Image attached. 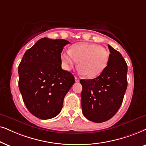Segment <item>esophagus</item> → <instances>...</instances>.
<instances>
[{
  "label": "esophagus",
  "mask_w": 146,
  "mask_h": 146,
  "mask_svg": "<svg viewBox=\"0 0 146 146\" xmlns=\"http://www.w3.org/2000/svg\"><path fill=\"white\" fill-rule=\"evenodd\" d=\"M75 82H79V79L78 78V77H75Z\"/></svg>",
  "instance_id": "1"
}]
</instances>
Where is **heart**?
<instances>
[{
    "instance_id": "heart-1",
    "label": "heart",
    "mask_w": 146,
    "mask_h": 146,
    "mask_svg": "<svg viewBox=\"0 0 146 146\" xmlns=\"http://www.w3.org/2000/svg\"><path fill=\"white\" fill-rule=\"evenodd\" d=\"M63 68L70 70L78 61L79 71L88 78L100 75L108 66L110 53L102 46L95 43L80 42L61 53Z\"/></svg>"
}]
</instances>
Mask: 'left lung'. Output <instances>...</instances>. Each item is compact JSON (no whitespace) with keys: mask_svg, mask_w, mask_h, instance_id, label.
<instances>
[{"mask_svg":"<svg viewBox=\"0 0 146 146\" xmlns=\"http://www.w3.org/2000/svg\"><path fill=\"white\" fill-rule=\"evenodd\" d=\"M108 66L96 78L81 79L83 115L89 121L102 123L111 119L123 102L127 86V65L121 53L108 44Z\"/></svg>","mask_w":146,"mask_h":146,"instance_id":"left-lung-1","label":"left lung"}]
</instances>
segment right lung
<instances>
[{
  "label": "right lung",
  "instance_id": "right-lung-1",
  "mask_svg": "<svg viewBox=\"0 0 146 146\" xmlns=\"http://www.w3.org/2000/svg\"><path fill=\"white\" fill-rule=\"evenodd\" d=\"M70 42L44 37L25 52L19 65V87L23 102L33 115L41 119L61 112L63 100L75 77L61 68V52Z\"/></svg>",
  "mask_w": 146,
  "mask_h": 146
}]
</instances>
